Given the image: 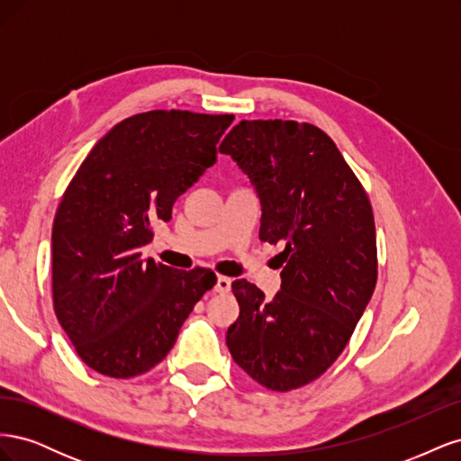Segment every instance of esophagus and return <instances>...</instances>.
<instances>
[{
	"mask_svg": "<svg viewBox=\"0 0 461 461\" xmlns=\"http://www.w3.org/2000/svg\"><path fill=\"white\" fill-rule=\"evenodd\" d=\"M230 285H232V281L229 276H217L215 292H219V294H227V292H230Z\"/></svg>",
	"mask_w": 461,
	"mask_h": 461,
	"instance_id": "esophagus-1",
	"label": "esophagus"
}]
</instances>
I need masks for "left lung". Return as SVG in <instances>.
<instances>
[{
  "label": "left lung",
  "instance_id": "obj_1",
  "mask_svg": "<svg viewBox=\"0 0 461 461\" xmlns=\"http://www.w3.org/2000/svg\"><path fill=\"white\" fill-rule=\"evenodd\" d=\"M261 202L259 239L285 244L273 300L232 283L240 315L227 330L232 359L265 388L286 393L337 359L376 285L367 194L330 138L310 122L240 121L219 146Z\"/></svg>",
  "mask_w": 461,
  "mask_h": 461
}]
</instances>
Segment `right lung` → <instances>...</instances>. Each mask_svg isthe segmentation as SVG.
Segmentation results:
<instances>
[{
	"instance_id": "obj_1",
	"label": "right lung",
	"mask_w": 461,
	"mask_h": 461,
	"mask_svg": "<svg viewBox=\"0 0 461 461\" xmlns=\"http://www.w3.org/2000/svg\"><path fill=\"white\" fill-rule=\"evenodd\" d=\"M234 115L148 111L115 124L78 167L51 230L53 310L85 364L129 379L156 367L217 276L142 259L151 227L217 161Z\"/></svg>"
}]
</instances>
